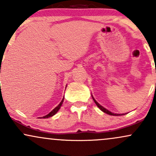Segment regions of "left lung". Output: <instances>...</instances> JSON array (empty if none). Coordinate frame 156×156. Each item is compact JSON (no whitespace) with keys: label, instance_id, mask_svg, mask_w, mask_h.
<instances>
[{"label":"left lung","instance_id":"left-lung-1","mask_svg":"<svg viewBox=\"0 0 156 156\" xmlns=\"http://www.w3.org/2000/svg\"><path fill=\"white\" fill-rule=\"evenodd\" d=\"M92 98H93V100H94V103H95V104L97 105V106L98 107V108H99L100 109H101V110L102 111V112H103L104 113H105V114H109V115H112V116H121V115H124V114H114V113H112V112H111L110 111H108V110H107L106 108H105L104 107H103L101 105H100L99 103H98V102H97L94 99V98H93V96L92 95Z\"/></svg>","mask_w":156,"mask_h":156}]
</instances>
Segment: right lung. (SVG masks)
Returning <instances> with one entry per match:
<instances>
[{
	"instance_id": "1",
	"label": "right lung",
	"mask_w": 156,
	"mask_h": 156,
	"mask_svg": "<svg viewBox=\"0 0 156 156\" xmlns=\"http://www.w3.org/2000/svg\"><path fill=\"white\" fill-rule=\"evenodd\" d=\"M64 98H63V99H62V101H61V103H59V104H58V105H57V106L55 107V108L54 109H53V110H52L51 112L49 113V114H47V115L44 116V117H39V118H40V119H45V118L51 117H53V115H55V114H56L57 112H58V111L59 110V109H60L61 106H62V103H63V102H64Z\"/></svg>"
}]
</instances>
